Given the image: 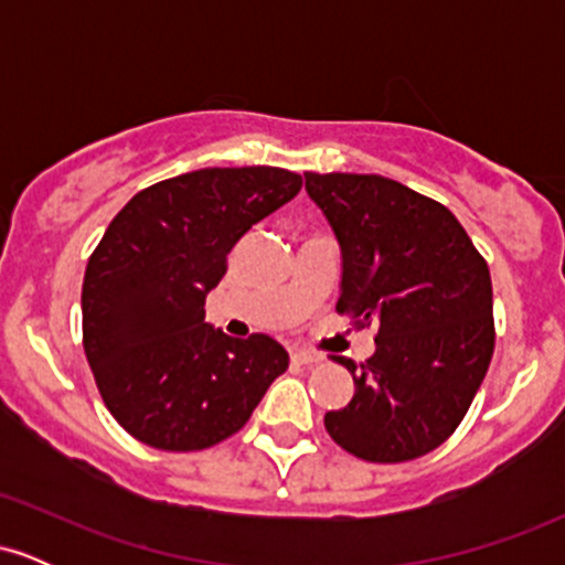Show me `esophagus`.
<instances>
[{
	"label": "esophagus",
	"instance_id": "obj_1",
	"mask_svg": "<svg viewBox=\"0 0 565 565\" xmlns=\"http://www.w3.org/2000/svg\"><path fill=\"white\" fill-rule=\"evenodd\" d=\"M291 359H295L297 364H319V361H323V355L316 353V350L295 348V350H291Z\"/></svg>",
	"mask_w": 565,
	"mask_h": 565
}]
</instances>
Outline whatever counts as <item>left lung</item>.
<instances>
[{"mask_svg":"<svg viewBox=\"0 0 565 565\" xmlns=\"http://www.w3.org/2000/svg\"><path fill=\"white\" fill-rule=\"evenodd\" d=\"M340 244V313L377 323L348 406L323 414L342 449L406 462L457 430L494 353L489 265L438 201L382 174L305 172Z\"/></svg>","mask_w":565,"mask_h":565,"instance_id":"left-lung-1","label":"left lung"}]
</instances>
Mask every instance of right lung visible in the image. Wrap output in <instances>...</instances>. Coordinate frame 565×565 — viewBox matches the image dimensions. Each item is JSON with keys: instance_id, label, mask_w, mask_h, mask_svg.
Here are the masks:
<instances>
[{"instance_id": "1", "label": "right lung", "mask_w": 565, "mask_h": 565, "mask_svg": "<svg viewBox=\"0 0 565 565\" xmlns=\"http://www.w3.org/2000/svg\"><path fill=\"white\" fill-rule=\"evenodd\" d=\"M300 188V174L278 167H210L135 193L111 220L84 270V353L129 436L210 449L287 372L274 337H228L206 323L204 302L238 238Z\"/></svg>"}]
</instances>
